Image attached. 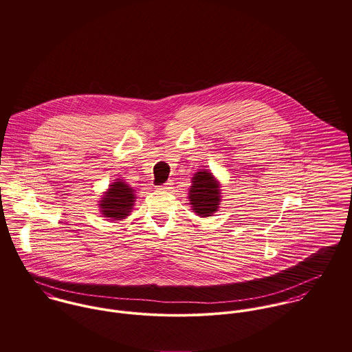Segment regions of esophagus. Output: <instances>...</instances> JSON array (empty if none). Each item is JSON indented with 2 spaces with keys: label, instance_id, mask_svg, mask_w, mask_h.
I'll list each match as a JSON object with an SVG mask.
<instances>
[{
  "label": "esophagus",
  "instance_id": "34e87169",
  "mask_svg": "<svg viewBox=\"0 0 352 352\" xmlns=\"http://www.w3.org/2000/svg\"><path fill=\"white\" fill-rule=\"evenodd\" d=\"M157 189H159V190H164V192L171 190V189H173V181H167L166 184H163V185L157 186Z\"/></svg>",
  "mask_w": 352,
  "mask_h": 352
}]
</instances>
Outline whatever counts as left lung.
Masks as SVG:
<instances>
[{
    "instance_id": "left-lung-1",
    "label": "left lung",
    "mask_w": 352,
    "mask_h": 352,
    "mask_svg": "<svg viewBox=\"0 0 352 352\" xmlns=\"http://www.w3.org/2000/svg\"><path fill=\"white\" fill-rule=\"evenodd\" d=\"M193 186L190 188L189 198L193 210L201 217H209L213 214L220 202L219 182L208 171H198L193 177Z\"/></svg>"
}]
</instances>
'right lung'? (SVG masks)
Returning <instances> with one entry per match:
<instances>
[{"mask_svg": "<svg viewBox=\"0 0 352 352\" xmlns=\"http://www.w3.org/2000/svg\"><path fill=\"white\" fill-rule=\"evenodd\" d=\"M133 192L135 190L122 181H118L113 185H111V189H108L105 197L100 202L102 214L113 220L126 217L135 201Z\"/></svg>", "mask_w": 352, "mask_h": 352, "instance_id": "add662e5", "label": "right lung"}]
</instances>
